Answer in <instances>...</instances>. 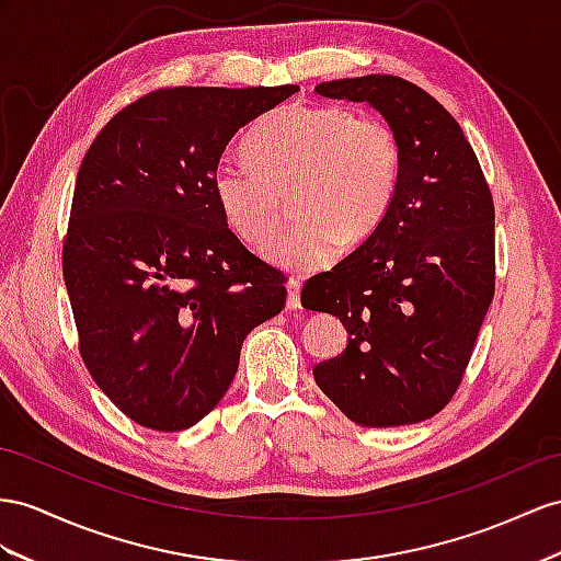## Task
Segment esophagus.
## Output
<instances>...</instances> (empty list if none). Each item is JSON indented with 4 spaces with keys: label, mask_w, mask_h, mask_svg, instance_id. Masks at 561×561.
<instances>
[{
    "label": "esophagus",
    "mask_w": 561,
    "mask_h": 561,
    "mask_svg": "<svg viewBox=\"0 0 561 561\" xmlns=\"http://www.w3.org/2000/svg\"><path fill=\"white\" fill-rule=\"evenodd\" d=\"M286 308L289 310L300 308V282L298 279L286 282Z\"/></svg>",
    "instance_id": "1"
}]
</instances>
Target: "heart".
I'll return each mask as SVG.
<instances>
[{
    "label": "heart",
    "instance_id": "b5f03b06",
    "mask_svg": "<svg viewBox=\"0 0 561 561\" xmlns=\"http://www.w3.org/2000/svg\"><path fill=\"white\" fill-rule=\"evenodd\" d=\"M247 151L249 158L225 153L215 161L210 192L227 225L257 243L277 225V192L294 186L298 220L263 247L265 261L286 272L324 270L341 243L375 234L403 170L391 127L346 106H284L255 125Z\"/></svg>",
    "mask_w": 561,
    "mask_h": 561
}]
</instances>
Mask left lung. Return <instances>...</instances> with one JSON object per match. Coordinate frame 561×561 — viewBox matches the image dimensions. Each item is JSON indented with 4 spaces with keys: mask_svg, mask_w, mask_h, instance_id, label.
<instances>
[{
    "mask_svg": "<svg viewBox=\"0 0 561 561\" xmlns=\"http://www.w3.org/2000/svg\"><path fill=\"white\" fill-rule=\"evenodd\" d=\"M314 92L379 111L403 170L377 232L304 286V308L348 332L346 351L312 375L355 424H417L455 396L493 300V196L462 127L417 84L377 73Z\"/></svg>",
    "mask_w": 561,
    "mask_h": 561,
    "instance_id": "8db88e82",
    "label": "left lung"
}]
</instances>
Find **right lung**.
<instances>
[{"instance_id": "right-lung-1", "label": "right lung", "mask_w": 561, "mask_h": 561, "mask_svg": "<svg viewBox=\"0 0 561 561\" xmlns=\"http://www.w3.org/2000/svg\"><path fill=\"white\" fill-rule=\"evenodd\" d=\"M296 92L158 90L113 116L82 158L64 243L80 355L141 426L204 420L243 339L284 308V275L227 227L210 172L241 127Z\"/></svg>"}]
</instances>
